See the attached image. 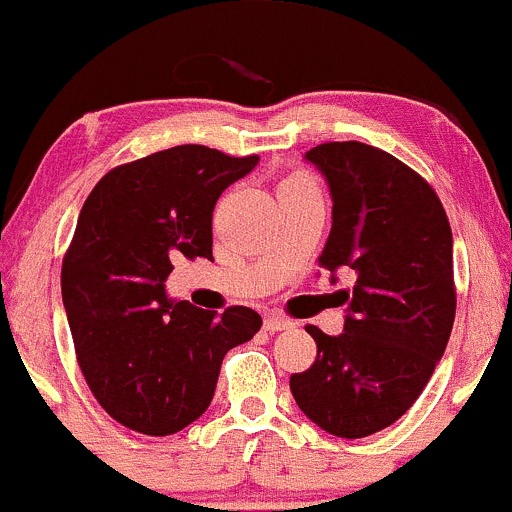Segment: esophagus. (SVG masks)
Returning a JSON list of instances; mask_svg holds the SVG:
<instances>
[{
    "instance_id": "1",
    "label": "esophagus",
    "mask_w": 512,
    "mask_h": 512,
    "mask_svg": "<svg viewBox=\"0 0 512 512\" xmlns=\"http://www.w3.org/2000/svg\"><path fill=\"white\" fill-rule=\"evenodd\" d=\"M291 328H293V320L283 318V315L271 313L266 320H263V330H268V333H281V330H291Z\"/></svg>"
}]
</instances>
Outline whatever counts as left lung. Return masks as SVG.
Listing matches in <instances>:
<instances>
[{"label":"left lung","mask_w":512,"mask_h":512,"mask_svg":"<svg viewBox=\"0 0 512 512\" xmlns=\"http://www.w3.org/2000/svg\"><path fill=\"white\" fill-rule=\"evenodd\" d=\"M305 160L333 194L318 266H347L357 281L345 333L305 325L318 357L291 392L320 429L362 439L407 414L444 355L456 318L451 226L434 187L379 147L323 142Z\"/></svg>","instance_id":"obj_1"}]
</instances>
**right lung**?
<instances>
[{
    "label": "right lung",
    "mask_w": 512,
    "mask_h": 512,
    "mask_svg": "<svg viewBox=\"0 0 512 512\" xmlns=\"http://www.w3.org/2000/svg\"><path fill=\"white\" fill-rule=\"evenodd\" d=\"M258 155L177 145L113 167L93 187L63 256L61 295L76 360L118 424L170 436L207 412L221 360L261 330V315L172 303L175 258H212V212Z\"/></svg>",
    "instance_id": "right-lung-1"
}]
</instances>
